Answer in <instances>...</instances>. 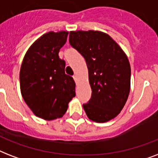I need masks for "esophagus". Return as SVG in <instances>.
I'll return each mask as SVG.
<instances>
[{"label": "esophagus", "instance_id": "obj_1", "mask_svg": "<svg viewBox=\"0 0 158 158\" xmlns=\"http://www.w3.org/2000/svg\"><path fill=\"white\" fill-rule=\"evenodd\" d=\"M73 78H74V81H75V83H78V78H77V76L76 75H74V76H73Z\"/></svg>", "mask_w": 158, "mask_h": 158}]
</instances>
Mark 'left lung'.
<instances>
[{"label":"left lung","instance_id":"obj_1","mask_svg":"<svg viewBox=\"0 0 158 158\" xmlns=\"http://www.w3.org/2000/svg\"><path fill=\"white\" fill-rule=\"evenodd\" d=\"M69 44L86 60L92 96L83 104L88 117L103 123L122 110L130 90L127 56L110 36L99 31H71Z\"/></svg>","mask_w":158,"mask_h":158}]
</instances>
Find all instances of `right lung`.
Masks as SVG:
<instances>
[{
  "label": "right lung",
  "instance_id": "right-lung-1",
  "mask_svg": "<svg viewBox=\"0 0 158 158\" xmlns=\"http://www.w3.org/2000/svg\"><path fill=\"white\" fill-rule=\"evenodd\" d=\"M68 32H49L38 38L26 52L21 64V94L38 117L60 118L75 97V83L64 73L65 61L59 57Z\"/></svg>",
  "mask_w": 158,
  "mask_h": 158
}]
</instances>
